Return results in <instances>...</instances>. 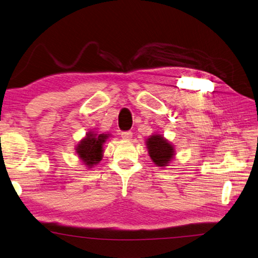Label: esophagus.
<instances>
[{
  "mask_svg": "<svg viewBox=\"0 0 258 258\" xmlns=\"http://www.w3.org/2000/svg\"><path fill=\"white\" fill-rule=\"evenodd\" d=\"M121 138L124 140H130L133 138V133L131 131H123V133H121Z\"/></svg>",
  "mask_w": 258,
  "mask_h": 258,
  "instance_id": "1",
  "label": "esophagus"
}]
</instances>
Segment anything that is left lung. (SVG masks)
Returning <instances> with one entry per match:
<instances>
[{
    "instance_id": "left-lung-1",
    "label": "left lung",
    "mask_w": 258,
    "mask_h": 258,
    "mask_svg": "<svg viewBox=\"0 0 258 258\" xmlns=\"http://www.w3.org/2000/svg\"><path fill=\"white\" fill-rule=\"evenodd\" d=\"M148 154L153 162L160 167L168 166L175 155L174 146L162 135H153L146 140Z\"/></svg>"
}]
</instances>
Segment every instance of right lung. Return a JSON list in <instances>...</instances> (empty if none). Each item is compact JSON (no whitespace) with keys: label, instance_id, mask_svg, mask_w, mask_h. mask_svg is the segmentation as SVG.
<instances>
[{"label":"right lung","instance_id":"add662e5","mask_svg":"<svg viewBox=\"0 0 258 258\" xmlns=\"http://www.w3.org/2000/svg\"><path fill=\"white\" fill-rule=\"evenodd\" d=\"M110 135L98 134L90 131L86 137L81 140L76 146V154L85 166L91 168L99 164L103 156V145Z\"/></svg>","mask_w":258,"mask_h":258}]
</instances>
